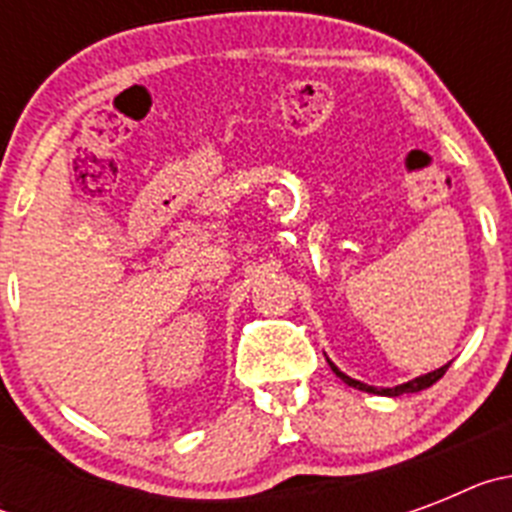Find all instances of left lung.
<instances>
[{"mask_svg": "<svg viewBox=\"0 0 512 512\" xmlns=\"http://www.w3.org/2000/svg\"><path fill=\"white\" fill-rule=\"evenodd\" d=\"M328 364H330V369L336 372V377H341L348 387H354V390H361V392H369V395H384V397H400V395H405V392L428 390V387H431V384H436L438 379L446 374V369H449V364H446V366H441V369H436V372H428V374H423V377H415L405 384H397V387H372V384H364V382H359V379L346 377V374H343L341 369L333 364V361H328Z\"/></svg>", "mask_w": 512, "mask_h": 512, "instance_id": "obj_1", "label": "left lung"}]
</instances>
